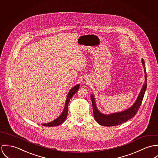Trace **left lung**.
Here are the masks:
<instances>
[{
    "label": "left lung",
    "mask_w": 158,
    "mask_h": 158,
    "mask_svg": "<svg viewBox=\"0 0 158 158\" xmlns=\"http://www.w3.org/2000/svg\"><path fill=\"white\" fill-rule=\"evenodd\" d=\"M142 64L143 68V70L145 73V81L144 84L142 86V88L140 90L139 96L135 102V104L132 105L130 108L119 113H112L110 114H104L101 113L97 108L94 96L91 94V99L93 105V111L94 118L96 121L101 125L106 126V127H111V126H116L120 125L126 121H128L129 119L133 118L136 114L137 113L139 107H140L142 101L143 100L144 94L147 88V74H146V70H145V62L143 59H142Z\"/></svg>",
    "instance_id": "8db88e82"
}]
</instances>
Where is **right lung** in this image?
<instances>
[{"mask_svg": "<svg viewBox=\"0 0 158 158\" xmlns=\"http://www.w3.org/2000/svg\"><path fill=\"white\" fill-rule=\"evenodd\" d=\"M79 84H77L76 85H75L74 87L72 88L70 90V91L68 93V95L67 96V99L65 101V104L64 106V109L63 110V111L62 112L61 114L57 118H56L55 120H54L52 122H50L49 123H42V125L43 126L45 127H56V126H58L60 124H62V123H64V121H65L67 114H68V106H69V103L70 101L71 98L73 97V96L77 91V90L79 88Z\"/></svg>", "mask_w": 158, "mask_h": 158, "instance_id": "add662e5", "label": "right lung"}]
</instances>
